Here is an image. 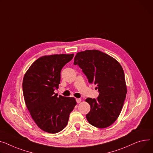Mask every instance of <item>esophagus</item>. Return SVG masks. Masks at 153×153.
I'll list each match as a JSON object with an SVG mask.
<instances>
[{
  "label": "esophagus",
  "instance_id": "34e87169",
  "mask_svg": "<svg viewBox=\"0 0 153 153\" xmlns=\"http://www.w3.org/2000/svg\"><path fill=\"white\" fill-rule=\"evenodd\" d=\"M76 102L77 103H80L81 102V99L80 98H76Z\"/></svg>",
  "mask_w": 153,
  "mask_h": 153
}]
</instances>
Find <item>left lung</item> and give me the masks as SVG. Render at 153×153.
<instances>
[{"label":"left lung","mask_w":153,"mask_h":153,"mask_svg":"<svg viewBox=\"0 0 153 153\" xmlns=\"http://www.w3.org/2000/svg\"><path fill=\"white\" fill-rule=\"evenodd\" d=\"M74 64L82 69L90 84L97 85V99L85 100L90 106L86 115L88 123L100 128L113 124L119 117L126 97L124 70L114 58L98 50L78 52Z\"/></svg>","instance_id":"left-lung-1"}]
</instances>
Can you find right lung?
<instances>
[{
    "label": "right lung",
    "instance_id": "add662e5",
    "mask_svg": "<svg viewBox=\"0 0 153 153\" xmlns=\"http://www.w3.org/2000/svg\"><path fill=\"white\" fill-rule=\"evenodd\" d=\"M74 54L51 55L40 57L30 65L23 80L25 103L37 126L44 131L56 134L68 124L76 101L54 92L60 84L63 67Z\"/></svg>",
    "mask_w": 153,
    "mask_h": 153
}]
</instances>
